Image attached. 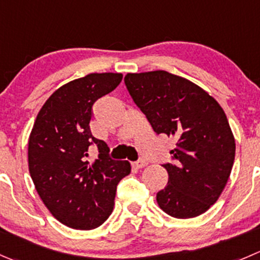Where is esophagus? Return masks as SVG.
<instances>
[{
    "instance_id": "34e87169",
    "label": "esophagus",
    "mask_w": 260,
    "mask_h": 260,
    "mask_svg": "<svg viewBox=\"0 0 260 260\" xmlns=\"http://www.w3.org/2000/svg\"><path fill=\"white\" fill-rule=\"evenodd\" d=\"M147 164H148L147 161L142 160V158H141V160L133 162V166H135V168H137V169H142V168H145V166H147Z\"/></svg>"
}]
</instances>
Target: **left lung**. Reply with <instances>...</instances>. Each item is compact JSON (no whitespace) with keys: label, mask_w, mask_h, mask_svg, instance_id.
Returning a JSON list of instances; mask_svg holds the SVG:
<instances>
[{"label":"left lung","mask_w":260,"mask_h":260,"mask_svg":"<svg viewBox=\"0 0 260 260\" xmlns=\"http://www.w3.org/2000/svg\"><path fill=\"white\" fill-rule=\"evenodd\" d=\"M125 86L157 135L176 140L168 185L156 194L165 213L191 218L222 193L235 160V138L221 105L194 82L166 71L127 74Z\"/></svg>","instance_id":"1"}]
</instances>
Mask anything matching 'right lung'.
I'll return each instance as SVG.
<instances>
[{"mask_svg": "<svg viewBox=\"0 0 260 260\" xmlns=\"http://www.w3.org/2000/svg\"><path fill=\"white\" fill-rule=\"evenodd\" d=\"M122 74H89L55 90L39 110L27 147L30 176L40 200L60 223L76 230L102 225L114 207L120 179L131 173L128 161L109 157V147L91 135L92 105L112 92ZM96 143L100 157L87 161Z\"/></svg>", "mask_w": 260, "mask_h": 260, "instance_id": "add662e5", "label": "right lung"}]
</instances>
